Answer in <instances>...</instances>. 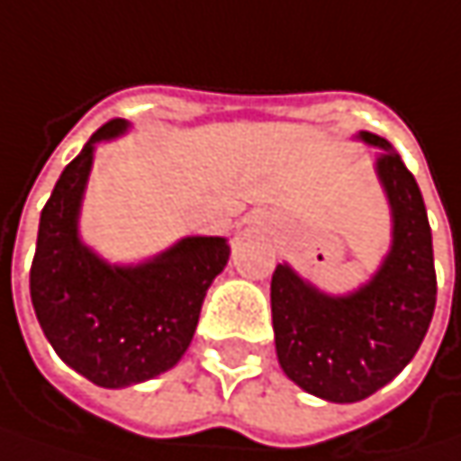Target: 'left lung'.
Listing matches in <instances>:
<instances>
[{
	"label": "left lung",
	"instance_id": "1",
	"mask_svg": "<svg viewBox=\"0 0 461 461\" xmlns=\"http://www.w3.org/2000/svg\"><path fill=\"white\" fill-rule=\"evenodd\" d=\"M356 140L377 147L375 174L391 208V248L377 272L343 295L319 290L290 264H276L272 276L279 366L298 388L332 403L364 401L396 377L422 346L438 293L414 176L388 140L369 131Z\"/></svg>",
	"mask_w": 461,
	"mask_h": 461
}]
</instances>
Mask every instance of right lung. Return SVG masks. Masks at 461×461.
<instances>
[{
	"label": "right lung",
	"mask_w": 461,
	"mask_h": 461,
	"mask_svg": "<svg viewBox=\"0 0 461 461\" xmlns=\"http://www.w3.org/2000/svg\"><path fill=\"white\" fill-rule=\"evenodd\" d=\"M126 131L129 121H110L65 166L41 211L31 264V301L50 346L100 388H129L174 369L211 282L230 261L227 237H182L140 264H110L81 240L95 149Z\"/></svg>",
	"instance_id": "add662e5"
}]
</instances>
